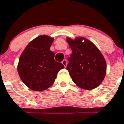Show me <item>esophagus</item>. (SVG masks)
<instances>
[{
  "instance_id": "1",
  "label": "esophagus",
  "mask_w": 124,
  "mask_h": 124,
  "mask_svg": "<svg viewBox=\"0 0 124 124\" xmlns=\"http://www.w3.org/2000/svg\"><path fill=\"white\" fill-rule=\"evenodd\" d=\"M62 64L64 65V67H66V65H67V60H66V59H64V60L62 62Z\"/></svg>"
}]
</instances>
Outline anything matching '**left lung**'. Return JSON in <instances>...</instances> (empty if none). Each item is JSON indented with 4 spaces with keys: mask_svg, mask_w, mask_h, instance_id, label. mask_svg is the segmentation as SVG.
I'll list each match as a JSON object with an SVG mask.
<instances>
[{
    "mask_svg": "<svg viewBox=\"0 0 124 124\" xmlns=\"http://www.w3.org/2000/svg\"><path fill=\"white\" fill-rule=\"evenodd\" d=\"M84 41V42H83ZM72 54L67 70L78 86L86 90L96 88L105 77L107 64L100 51L84 37L67 38Z\"/></svg>",
    "mask_w": 124,
    "mask_h": 124,
    "instance_id": "8db88e82",
    "label": "left lung"
}]
</instances>
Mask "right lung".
I'll use <instances>...</instances> for the list:
<instances>
[{
  "label": "right lung",
  "instance_id": "obj_1",
  "mask_svg": "<svg viewBox=\"0 0 124 124\" xmlns=\"http://www.w3.org/2000/svg\"><path fill=\"white\" fill-rule=\"evenodd\" d=\"M54 39L45 35L38 36L27 45L19 57V76L33 91H44L50 87L59 70L64 68L62 63L55 60V53L50 50Z\"/></svg>",
  "mask_w": 124,
  "mask_h": 124
}]
</instances>
